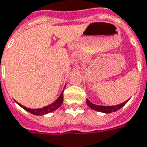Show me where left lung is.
<instances>
[{"instance_id": "left-lung-1", "label": "left lung", "mask_w": 147, "mask_h": 147, "mask_svg": "<svg viewBox=\"0 0 147 147\" xmlns=\"http://www.w3.org/2000/svg\"><path fill=\"white\" fill-rule=\"evenodd\" d=\"M129 99H128L126 101H125L124 103H120V104H117V105H113V106H103V105H97V104H94V103H91L90 100L86 99V103L87 105L89 106L90 108L91 109H93L94 111H97L99 113H114V112H117V110L121 109V108L125 105V103L129 101Z\"/></svg>"}]
</instances>
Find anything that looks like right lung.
Here are the masks:
<instances>
[{
	"instance_id": "add662e5",
	"label": "right lung",
	"mask_w": 147,
	"mask_h": 147,
	"mask_svg": "<svg viewBox=\"0 0 147 147\" xmlns=\"http://www.w3.org/2000/svg\"><path fill=\"white\" fill-rule=\"evenodd\" d=\"M66 86V85H65ZM63 92H64V90H62V92L60 94V96L58 97L57 99H56L54 102H53L52 103H50V104H48L47 106H45L44 108H26L25 106H23V105H22L19 103H17L22 107V108H23V109H25L26 111H27L28 113H31V114H33V115H35V116H43V115H45V114H48V113H52V112H54L55 110H57V108H59L61 107V105L63 103Z\"/></svg>"
}]
</instances>
